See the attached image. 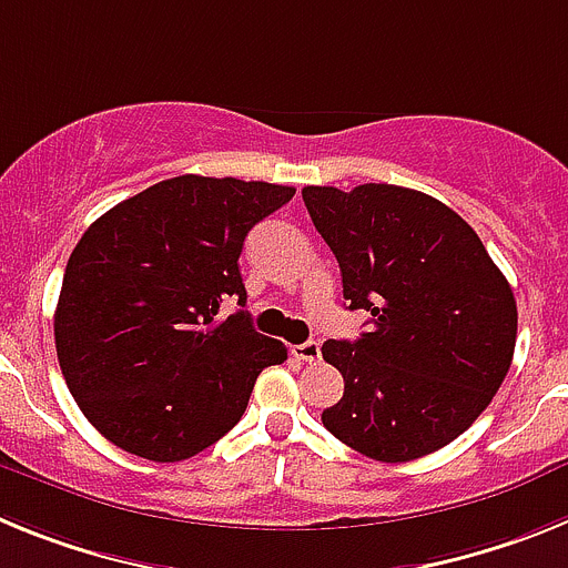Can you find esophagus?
<instances>
[{"label":"esophagus","mask_w":568,"mask_h":568,"mask_svg":"<svg viewBox=\"0 0 568 568\" xmlns=\"http://www.w3.org/2000/svg\"><path fill=\"white\" fill-rule=\"evenodd\" d=\"M293 355H295V358H298V361H307V364H313V361L321 358L318 341H307V344L293 346Z\"/></svg>","instance_id":"obj_1"}]
</instances>
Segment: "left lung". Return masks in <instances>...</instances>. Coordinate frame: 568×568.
Returning <instances> with one entry per match:
<instances>
[{"label": "left lung", "mask_w": 568, "mask_h": 568, "mask_svg": "<svg viewBox=\"0 0 568 568\" xmlns=\"http://www.w3.org/2000/svg\"><path fill=\"white\" fill-rule=\"evenodd\" d=\"M369 333L327 341L344 398L321 420L384 464L424 458L466 433L509 373L518 307L478 233L433 195L395 184L304 187Z\"/></svg>", "instance_id": "obj_1"}]
</instances>
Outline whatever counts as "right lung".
<instances>
[{
	"instance_id": "obj_1",
	"label": "right lung",
	"mask_w": 568,
	"mask_h": 568,
	"mask_svg": "<svg viewBox=\"0 0 568 568\" xmlns=\"http://www.w3.org/2000/svg\"><path fill=\"white\" fill-rule=\"evenodd\" d=\"M293 195L187 173L84 230L53 335L70 395L110 444L155 464L193 458L239 424L261 369L287 361L244 310L215 313L227 298L244 307V239Z\"/></svg>"
}]
</instances>
